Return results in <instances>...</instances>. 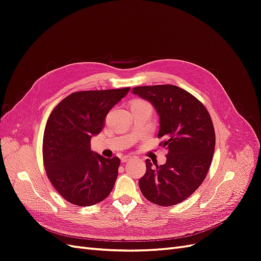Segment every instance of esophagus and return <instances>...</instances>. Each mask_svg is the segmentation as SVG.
I'll use <instances>...</instances> for the list:
<instances>
[{
    "instance_id": "34e87169",
    "label": "esophagus",
    "mask_w": 261,
    "mask_h": 261,
    "mask_svg": "<svg viewBox=\"0 0 261 261\" xmlns=\"http://www.w3.org/2000/svg\"><path fill=\"white\" fill-rule=\"evenodd\" d=\"M132 159H133V156H130V155H123V156L121 158L122 162H127V161H130Z\"/></svg>"
}]
</instances>
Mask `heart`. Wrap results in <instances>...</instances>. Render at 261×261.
I'll list each match as a JSON object with an SVG mask.
<instances>
[{
    "mask_svg": "<svg viewBox=\"0 0 261 261\" xmlns=\"http://www.w3.org/2000/svg\"><path fill=\"white\" fill-rule=\"evenodd\" d=\"M137 101H140V100H137Z\"/></svg>",
    "mask_w": 261,
    "mask_h": 261,
    "instance_id": "heart-1",
    "label": "heart"
}]
</instances>
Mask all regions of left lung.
Instances as JSON below:
<instances>
[{"instance_id":"obj_1","label":"left lung","mask_w":261,"mask_h":261,"mask_svg":"<svg viewBox=\"0 0 261 261\" xmlns=\"http://www.w3.org/2000/svg\"><path fill=\"white\" fill-rule=\"evenodd\" d=\"M151 103L160 118L158 138L168 150L162 165L146 160V173L139 188L146 199L168 207L188 198L203 179L211 165L216 134L207 109L193 94L174 85L141 86L133 88Z\"/></svg>"}]
</instances>
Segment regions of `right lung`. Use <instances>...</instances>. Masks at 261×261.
Returning <instances> with one entry per match:
<instances>
[{"instance_id":"obj_1","label":"right lung","mask_w":261,"mask_h":261,"mask_svg":"<svg viewBox=\"0 0 261 261\" xmlns=\"http://www.w3.org/2000/svg\"><path fill=\"white\" fill-rule=\"evenodd\" d=\"M128 91L129 87L74 92L51 112L43 134V164L52 185L68 202L88 207L111 193L121 160L94 153L90 140Z\"/></svg>"}]
</instances>
